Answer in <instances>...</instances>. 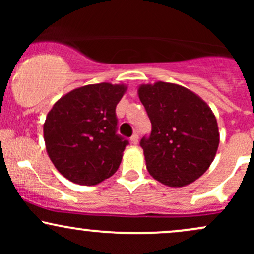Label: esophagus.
I'll list each match as a JSON object with an SVG mask.
<instances>
[{
    "label": "esophagus",
    "instance_id": "esophagus-1",
    "mask_svg": "<svg viewBox=\"0 0 254 254\" xmlns=\"http://www.w3.org/2000/svg\"><path fill=\"white\" fill-rule=\"evenodd\" d=\"M130 142H131V144H133V145H136L137 143H138V135H132L131 136V138H130Z\"/></svg>",
    "mask_w": 254,
    "mask_h": 254
}]
</instances>
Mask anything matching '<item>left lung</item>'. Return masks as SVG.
Masks as SVG:
<instances>
[{
    "label": "left lung",
    "instance_id": "8db88e82",
    "mask_svg": "<svg viewBox=\"0 0 254 254\" xmlns=\"http://www.w3.org/2000/svg\"><path fill=\"white\" fill-rule=\"evenodd\" d=\"M138 98L151 122L141 139L150 176L171 188H183L210 167L220 143L217 121L208 104L177 83L141 84Z\"/></svg>",
    "mask_w": 254,
    "mask_h": 254
}]
</instances>
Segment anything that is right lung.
Masks as SVG:
<instances>
[{
    "mask_svg": "<svg viewBox=\"0 0 254 254\" xmlns=\"http://www.w3.org/2000/svg\"><path fill=\"white\" fill-rule=\"evenodd\" d=\"M127 84L78 87L58 99L44 123V141L56 170L78 185H97L116 173L129 142L116 133V106Z\"/></svg>",
    "mask_w": 254,
    "mask_h": 254,
    "instance_id": "add662e5",
    "label": "right lung"
}]
</instances>
